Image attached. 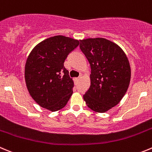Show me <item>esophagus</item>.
I'll return each instance as SVG.
<instances>
[{
    "mask_svg": "<svg viewBox=\"0 0 152 152\" xmlns=\"http://www.w3.org/2000/svg\"><path fill=\"white\" fill-rule=\"evenodd\" d=\"M80 78H81V76H79V77H78V78H75V79H74L75 82H78V81L80 79Z\"/></svg>",
    "mask_w": 152,
    "mask_h": 152,
    "instance_id": "obj_1",
    "label": "esophagus"
}]
</instances>
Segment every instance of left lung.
Here are the masks:
<instances>
[{
	"mask_svg": "<svg viewBox=\"0 0 152 152\" xmlns=\"http://www.w3.org/2000/svg\"><path fill=\"white\" fill-rule=\"evenodd\" d=\"M79 46L91 69L90 88L83 98L91 110L106 113L127 92L131 76L128 58L120 46L105 38L82 39Z\"/></svg>",
	"mask_w": 152,
	"mask_h": 152,
	"instance_id": "obj_1",
	"label": "left lung"
}]
</instances>
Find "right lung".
I'll return each instance as SVG.
<instances>
[{"label": "right lung", "mask_w": 152, "mask_h": 152, "mask_svg": "<svg viewBox=\"0 0 152 152\" xmlns=\"http://www.w3.org/2000/svg\"><path fill=\"white\" fill-rule=\"evenodd\" d=\"M79 41L58 35L38 43L25 66V79L31 97L52 112L64 108L73 94L74 83L64 63Z\"/></svg>", "instance_id": "1"}]
</instances>
